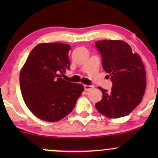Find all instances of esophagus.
I'll return each mask as SVG.
<instances>
[{
  "label": "esophagus",
  "mask_w": 158,
  "mask_h": 158,
  "mask_svg": "<svg viewBox=\"0 0 158 158\" xmlns=\"http://www.w3.org/2000/svg\"><path fill=\"white\" fill-rule=\"evenodd\" d=\"M84 88H85V90L86 91H89L94 88V85H84Z\"/></svg>",
  "instance_id": "esophagus-1"
}]
</instances>
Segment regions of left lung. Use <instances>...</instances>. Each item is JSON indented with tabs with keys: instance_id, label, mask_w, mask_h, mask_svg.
I'll return each mask as SVG.
<instances>
[{
	"instance_id": "8db88e82",
	"label": "left lung",
	"mask_w": 158,
	"mask_h": 158,
	"mask_svg": "<svg viewBox=\"0 0 158 158\" xmlns=\"http://www.w3.org/2000/svg\"><path fill=\"white\" fill-rule=\"evenodd\" d=\"M95 46L113 85L110 91L99 88L102 99L96 103V108L109 118L125 117L141 102L146 90V70L141 57L123 41L102 40L96 41Z\"/></svg>"
}]
</instances>
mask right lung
<instances>
[{
  "label": "right lung",
  "mask_w": 158,
  "mask_h": 158,
  "mask_svg": "<svg viewBox=\"0 0 158 158\" xmlns=\"http://www.w3.org/2000/svg\"><path fill=\"white\" fill-rule=\"evenodd\" d=\"M69 44L43 43L32 49L20 73L27 106L38 118L56 122L73 110L84 90L82 85L61 78L70 70Z\"/></svg>",
  "instance_id": "right-lung-1"
}]
</instances>
